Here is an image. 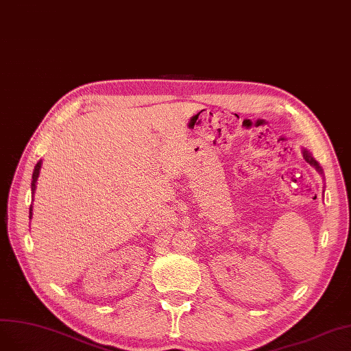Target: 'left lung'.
I'll use <instances>...</instances> for the list:
<instances>
[{"instance_id":"left-lung-1","label":"left lung","mask_w":351,"mask_h":351,"mask_svg":"<svg viewBox=\"0 0 351 351\" xmlns=\"http://www.w3.org/2000/svg\"><path fill=\"white\" fill-rule=\"evenodd\" d=\"M303 157H304V160H306L309 165H312V166L316 169V171H318L319 173H322V169H321L319 163L313 159L312 154H311V153H309L306 149H303Z\"/></svg>"}]
</instances>
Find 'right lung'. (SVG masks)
Returning a JSON list of instances; mask_svg holds the SVG:
<instances>
[{
    "label": "right lung",
    "instance_id": "obj_1",
    "mask_svg": "<svg viewBox=\"0 0 351 351\" xmlns=\"http://www.w3.org/2000/svg\"><path fill=\"white\" fill-rule=\"evenodd\" d=\"M40 166H42V160H39L35 166V171H33V175H32V194H35V189H36V180L39 178V171H40ZM29 214L32 217V206H30V210H29Z\"/></svg>",
    "mask_w": 351,
    "mask_h": 351
}]
</instances>
